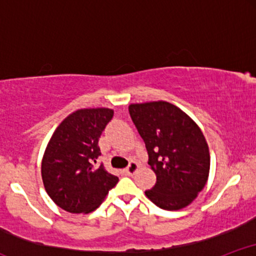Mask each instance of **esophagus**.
Segmentation results:
<instances>
[{
  "label": "esophagus",
  "mask_w": 256,
  "mask_h": 256,
  "mask_svg": "<svg viewBox=\"0 0 256 256\" xmlns=\"http://www.w3.org/2000/svg\"><path fill=\"white\" fill-rule=\"evenodd\" d=\"M138 168H140V166H138V164L134 162V161H132V162H130V165L126 167L125 172L128 173V176H132V174H134V173H136V171H137Z\"/></svg>",
  "instance_id": "1"
}]
</instances>
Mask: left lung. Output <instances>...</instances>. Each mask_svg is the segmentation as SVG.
Returning a JSON list of instances; mask_svg holds the SVG:
<instances>
[{"label":"left lung","instance_id":"left-lung-1","mask_svg":"<svg viewBox=\"0 0 256 256\" xmlns=\"http://www.w3.org/2000/svg\"><path fill=\"white\" fill-rule=\"evenodd\" d=\"M128 112L156 174V183L146 196L166 210L189 206L210 176V148L204 132L185 112L166 101L132 104Z\"/></svg>","mask_w":256,"mask_h":256}]
</instances>
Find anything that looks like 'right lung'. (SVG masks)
Here are the masks:
<instances>
[{"mask_svg":"<svg viewBox=\"0 0 256 256\" xmlns=\"http://www.w3.org/2000/svg\"><path fill=\"white\" fill-rule=\"evenodd\" d=\"M113 114L110 108L73 112L46 144L40 167L44 189L66 212H92L118 183L119 177L96 162L101 155L98 138Z\"/></svg>","mask_w":256,"mask_h":256,"instance_id":"add662e5","label":"right lung"}]
</instances>
